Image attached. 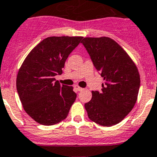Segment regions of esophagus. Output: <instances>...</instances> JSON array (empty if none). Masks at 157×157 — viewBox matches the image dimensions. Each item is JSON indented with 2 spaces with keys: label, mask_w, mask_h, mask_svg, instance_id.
<instances>
[{
  "label": "esophagus",
  "mask_w": 157,
  "mask_h": 157,
  "mask_svg": "<svg viewBox=\"0 0 157 157\" xmlns=\"http://www.w3.org/2000/svg\"><path fill=\"white\" fill-rule=\"evenodd\" d=\"M74 87H75V89L77 90H78V91H82L83 90V88L80 87V86H77V85H76V86H74Z\"/></svg>",
  "instance_id": "1"
}]
</instances>
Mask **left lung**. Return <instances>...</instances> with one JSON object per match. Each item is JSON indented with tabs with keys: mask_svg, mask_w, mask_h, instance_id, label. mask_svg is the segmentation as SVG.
<instances>
[{
	"mask_svg": "<svg viewBox=\"0 0 157 157\" xmlns=\"http://www.w3.org/2000/svg\"><path fill=\"white\" fill-rule=\"evenodd\" d=\"M81 43L104 80L101 92L92 91V98L85 103L88 117L99 125H116L137 100L140 77L136 65L121 46L107 36L84 37Z\"/></svg>",
	"mask_w": 157,
	"mask_h": 157,
	"instance_id": "obj_1",
	"label": "left lung"
}]
</instances>
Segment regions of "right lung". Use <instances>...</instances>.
Here are the masks:
<instances>
[{
    "label": "right lung",
    "instance_id": "add662e5",
    "mask_svg": "<svg viewBox=\"0 0 157 157\" xmlns=\"http://www.w3.org/2000/svg\"><path fill=\"white\" fill-rule=\"evenodd\" d=\"M83 36H49L31 50L20 67L17 90L25 112L38 124L51 126L67 117L77 94L73 86L60 85L67 58Z\"/></svg>",
    "mask_w": 157,
    "mask_h": 157
}]
</instances>
